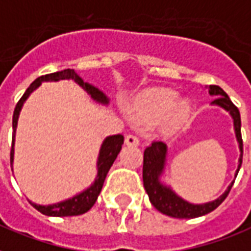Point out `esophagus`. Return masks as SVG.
<instances>
[{
  "instance_id": "esophagus-1",
  "label": "esophagus",
  "mask_w": 251,
  "mask_h": 251,
  "mask_svg": "<svg viewBox=\"0 0 251 251\" xmlns=\"http://www.w3.org/2000/svg\"><path fill=\"white\" fill-rule=\"evenodd\" d=\"M125 143L127 146H138L139 145V139L133 135V134H129L125 137Z\"/></svg>"
}]
</instances>
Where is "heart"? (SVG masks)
<instances>
[{
    "instance_id": "obj_1",
    "label": "heart",
    "mask_w": 251,
    "mask_h": 251,
    "mask_svg": "<svg viewBox=\"0 0 251 251\" xmlns=\"http://www.w3.org/2000/svg\"><path fill=\"white\" fill-rule=\"evenodd\" d=\"M176 100V92L167 88H154L139 96L134 104V110L143 121L155 122L163 118V129L174 131L184 125L192 112L189 101Z\"/></svg>"
}]
</instances>
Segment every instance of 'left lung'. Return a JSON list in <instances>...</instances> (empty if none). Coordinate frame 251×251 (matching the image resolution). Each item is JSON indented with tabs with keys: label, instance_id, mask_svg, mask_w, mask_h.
I'll return each mask as SVG.
<instances>
[{
	"label": "left lung",
	"instance_id": "1",
	"mask_svg": "<svg viewBox=\"0 0 251 251\" xmlns=\"http://www.w3.org/2000/svg\"><path fill=\"white\" fill-rule=\"evenodd\" d=\"M208 92L210 96H215L216 99L212 101V105H217L220 108L225 109L232 116L233 124H234V133H236L237 142L240 147V159H238V168L237 174L240 171L242 164V137H241V116L240 110L236 105L233 104L229 96L219 87V85H209ZM166 158H167V145L162 141H154L150 146L146 147L143 152V187L146 189L149 199L152 205L159 210L160 213L167 215L175 219H195L200 216L208 215L212 210H215L221 202L226 199L230 192L234 180L230 183L227 189L219 199L213 201L204 202V204H191L185 201L184 199L177 196L170 187L163 184L160 181V176L164 171L166 166Z\"/></svg>",
	"mask_w": 251,
	"mask_h": 251
}]
</instances>
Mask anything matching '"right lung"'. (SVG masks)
Here are the masks:
<instances>
[{
  "instance_id": "right-lung-1",
  "label": "right lung",
  "mask_w": 251,
  "mask_h": 251,
  "mask_svg": "<svg viewBox=\"0 0 251 251\" xmlns=\"http://www.w3.org/2000/svg\"><path fill=\"white\" fill-rule=\"evenodd\" d=\"M74 80L75 83H77L80 87L83 88L84 91L87 92L88 95L91 96L92 99L96 102H100L102 105L109 104V99L99 89V88L93 87L89 83H85L79 75L76 74L74 70H63L59 72H53V74L45 75L38 77L35 81L30 84V87L26 89L24 96L21 97V100L17 102L14 109V114H13V143H11L10 150V164L13 166V160H14V137L15 130H17V124H18L19 112L24 106V102L27 100V97L31 95L32 92L35 91L36 88L39 87L43 81H59V80ZM124 145V135L117 134V135H110L101 145L100 154H99V160H97V176H96L93 184L87 188L79 195H76L74 198L64 200V201L56 202V204H51V205H38L35 202H31L36 210H39L41 213L46 216H53V217H66V216H79L83 215L85 212L91 209L92 206L95 205L96 200L99 198L101 192V188L104 185L105 177L108 175V171L114 163V160L121 151V147Z\"/></svg>"
}]
</instances>
